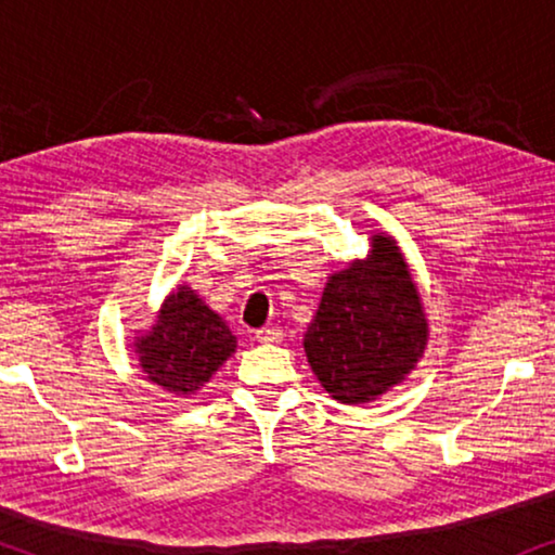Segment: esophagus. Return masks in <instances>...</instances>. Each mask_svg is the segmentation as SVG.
Listing matches in <instances>:
<instances>
[{
    "label": "esophagus",
    "instance_id": "esophagus-1",
    "mask_svg": "<svg viewBox=\"0 0 555 555\" xmlns=\"http://www.w3.org/2000/svg\"><path fill=\"white\" fill-rule=\"evenodd\" d=\"M257 340H260V344H280V340H283V331H280L278 325H264V328L257 331Z\"/></svg>",
    "mask_w": 555,
    "mask_h": 555
}]
</instances>
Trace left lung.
<instances>
[{"instance_id": "8db88e82", "label": "left lung", "mask_w": 555, "mask_h": 555, "mask_svg": "<svg viewBox=\"0 0 555 555\" xmlns=\"http://www.w3.org/2000/svg\"><path fill=\"white\" fill-rule=\"evenodd\" d=\"M427 338V318L404 255L389 234L378 232L366 260L328 278L302 346L333 399L363 404L412 374Z\"/></svg>"}]
</instances>
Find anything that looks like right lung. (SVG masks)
Returning <instances> with one entry per match:
<instances>
[{"label": "right lung", "mask_w": 555, "mask_h": 555, "mask_svg": "<svg viewBox=\"0 0 555 555\" xmlns=\"http://www.w3.org/2000/svg\"><path fill=\"white\" fill-rule=\"evenodd\" d=\"M133 346L151 384L177 397H189L230 359L237 338L192 287L179 285L164 300L151 331L135 338Z\"/></svg>", "instance_id": "obj_1"}]
</instances>
